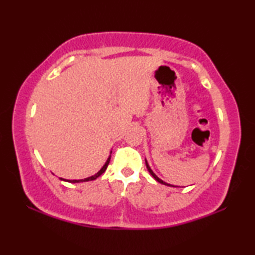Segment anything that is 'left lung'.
<instances>
[{"mask_svg": "<svg viewBox=\"0 0 255 255\" xmlns=\"http://www.w3.org/2000/svg\"><path fill=\"white\" fill-rule=\"evenodd\" d=\"M145 163H146V167H147V170H148V172H149V173H150V174H152V176H153V178H154L155 180H156V181H157V182H159V183H162V184H165V185H169V187H174V185L167 184V183H165V182H164V181H163V180H161V179H159V178H157V175H156V174H155V173H154V172H153L152 170H150V167H149V165H148V164H147V161H145Z\"/></svg>", "mask_w": 255, "mask_h": 255, "instance_id": "8db88e82", "label": "left lung"}]
</instances>
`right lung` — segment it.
<instances>
[{
	"instance_id": "right-lung-1",
	"label": "right lung",
	"mask_w": 255,
	"mask_h": 255,
	"mask_svg": "<svg viewBox=\"0 0 255 255\" xmlns=\"http://www.w3.org/2000/svg\"><path fill=\"white\" fill-rule=\"evenodd\" d=\"M110 156H109V158L107 159V162H106V164L105 165L102 166V169L98 172L97 174H94V175H92V176H90V178H86V179H84V180H64V181H68V182H72V183H76V182H85V181H92V180H96L97 178H99V176H100L102 173H105V171L107 170V167H108V165H109V162H110ZM63 180V179H62Z\"/></svg>"
}]
</instances>
